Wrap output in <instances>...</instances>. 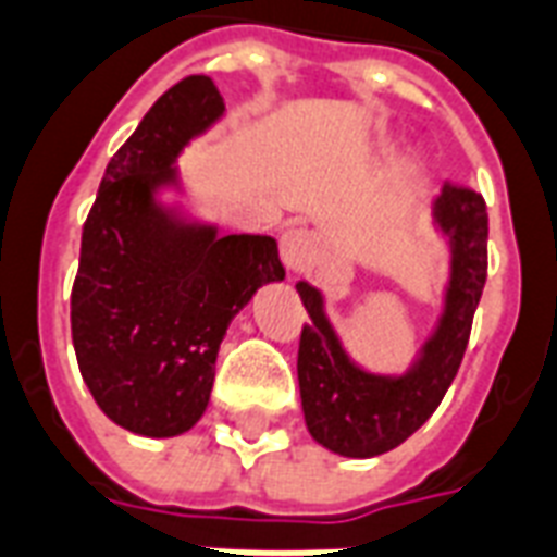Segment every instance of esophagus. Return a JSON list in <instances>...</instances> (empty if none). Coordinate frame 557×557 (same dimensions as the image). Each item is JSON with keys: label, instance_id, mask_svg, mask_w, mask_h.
I'll return each mask as SVG.
<instances>
[{"label": "esophagus", "instance_id": "esophagus-1", "mask_svg": "<svg viewBox=\"0 0 557 557\" xmlns=\"http://www.w3.org/2000/svg\"><path fill=\"white\" fill-rule=\"evenodd\" d=\"M315 250H319V242L312 236L310 230H304V226H292L286 230L283 236H280V259H283V265L289 268V271H307L312 265V259H315Z\"/></svg>", "mask_w": 557, "mask_h": 557}]
</instances>
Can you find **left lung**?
I'll list each match as a JSON object with an SVG mask.
<instances>
[{
	"mask_svg": "<svg viewBox=\"0 0 557 557\" xmlns=\"http://www.w3.org/2000/svg\"><path fill=\"white\" fill-rule=\"evenodd\" d=\"M431 221L448 247V277L434 331L405 372H372L354 360L327 315V300L298 280L310 324L298 348V386L310 436L333 455L377 457L401 446L434 413L467 351L472 315L487 280V206L484 197L443 185Z\"/></svg>",
	"mask_w": 557,
	"mask_h": 557,
	"instance_id": "obj_1",
	"label": "left lung"
}]
</instances>
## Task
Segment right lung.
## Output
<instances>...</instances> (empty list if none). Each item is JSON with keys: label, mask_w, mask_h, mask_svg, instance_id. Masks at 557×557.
I'll return each mask as SVG.
<instances>
[{"label": "right lung", "mask_w": 557, "mask_h": 557, "mask_svg": "<svg viewBox=\"0 0 557 557\" xmlns=\"http://www.w3.org/2000/svg\"><path fill=\"white\" fill-rule=\"evenodd\" d=\"M224 111L209 76L162 94L114 152L82 230L73 348L94 401L132 434L200 422L230 321L286 277L274 238L221 236L183 206L176 162Z\"/></svg>", "instance_id": "add662e5"}]
</instances>
